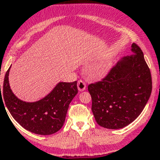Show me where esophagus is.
I'll return each mask as SVG.
<instances>
[{
	"mask_svg": "<svg viewBox=\"0 0 160 160\" xmlns=\"http://www.w3.org/2000/svg\"><path fill=\"white\" fill-rule=\"evenodd\" d=\"M86 83L82 81V80H79L78 82V89L79 91H83V90H86Z\"/></svg>",
	"mask_w": 160,
	"mask_h": 160,
	"instance_id": "esophagus-1",
	"label": "esophagus"
}]
</instances>
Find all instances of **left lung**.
I'll use <instances>...</instances> for the list:
<instances>
[{
  "mask_svg": "<svg viewBox=\"0 0 160 160\" xmlns=\"http://www.w3.org/2000/svg\"><path fill=\"white\" fill-rule=\"evenodd\" d=\"M131 52L101 82L88 86L91 110L102 128L120 129L129 125L141 114L152 94V75L142 51L133 43Z\"/></svg>",
  "mask_w": 160,
  "mask_h": 160,
  "instance_id": "obj_1",
  "label": "left lung"
}]
</instances>
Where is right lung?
Returning a JSON list of instances; mask_svg holds the SVG:
<instances>
[{
    "label": "right lung",
    "instance_id": "add662e5",
    "mask_svg": "<svg viewBox=\"0 0 160 160\" xmlns=\"http://www.w3.org/2000/svg\"><path fill=\"white\" fill-rule=\"evenodd\" d=\"M10 68L5 73L3 90L0 91V102L4 100L3 105L5 103L12 118L25 130L42 135L58 131L64 124L70 103L78 94L77 81L58 82L46 97L29 102L19 99L10 89L8 82Z\"/></svg>",
    "mask_w": 160,
    "mask_h": 160
}]
</instances>
